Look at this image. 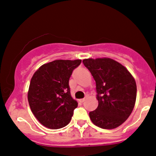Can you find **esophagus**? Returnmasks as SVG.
<instances>
[{
	"mask_svg": "<svg viewBox=\"0 0 156 156\" xmlns=\"http://www.w3.org/2000/svg\"><path fill=\"white\" fill-rule=\"evenodd\" d=\"M89 96V94H86V98H87V97ZM84 101H85V98H83V99H80L79 101L80 102V103H83V102H84Z\"/></svg>",
	"mask_w": 156,
	"mask_h": 156,
	"instance_id": "34e87169",
	"label": "esophagus"
}]
</instances>
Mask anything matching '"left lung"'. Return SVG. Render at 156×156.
I'll return each instance as SVG.
<instances>
[{
	"label": "left lung",
	"mask_w": 156,
	"mask_h": 156,
	"mask_svg": "<svg viewBox=\"0 0 156 156\" xmlns=\"http://www.w3.org/2000/svg\"><path fill=\"white\" fill-rule=\"evenodd\" d=\"M96 82L98 106L89 112L96 126L114 129L129 117L136 98V83L129 71L109 58L83 59Z\"/></svg>",
	"instance_id": "obj_1"
}]
</instances>
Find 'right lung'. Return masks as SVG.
<instances>
[{"mask_svg": "<svg viewBox=\"0 0 156 156\" xmlns=\"http://www.w3.org/2000/svg\"><path fill=\"white\" fill-rule=\"evenodd\" d=\"M81 60H55L44 64L31 78L28 101L42 125L58 129L69 124L78 103L71 97L69 80Z\"/></svg>", "mask_w": 156, "mask_h": 156, "instance_id": "1", "label": "right lung"}]
</instances>
